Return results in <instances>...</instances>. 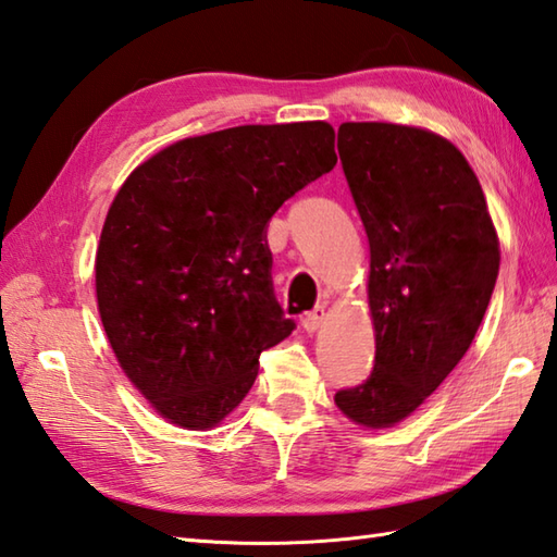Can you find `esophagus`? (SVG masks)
Wrapping results in <instances>:
<instances>
[{
  "mask_svg": "<svg viewBox=\"0 0 557 557\" xmlns=\"http://www.w3.org/2000/svg\"><path fill=\"white\" fill-rule=\"evenodd\" d=\"M325 321H327V311H325V306H318V309H313L311 313H306L304 315V330L306 333H318V330H321L323 325H325Z\"/></svg>",
  "mask_w": 557,
  "mask_h": 557,
  "instance_id": "1",
  "label": "esophagus"
}]
</instances>
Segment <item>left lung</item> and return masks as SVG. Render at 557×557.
<instances>
[{"instance_id": "obj_1", "label": "left lung", "mask_w": 557, "mask_h": 557, "mask_svg": "<svg viewBox=\"0 0 557 557\" xmlns=\"http://www.w3.org/2000/svg\"><path fill=\"white\" fill-rule=\"evenodd\" d=\"M337 150L369 236L375 366L335 405L381 431L411 417L471 347L500 242L479 176L453 140L421 126L345 122Z\"/></svg>"}]
</instances>
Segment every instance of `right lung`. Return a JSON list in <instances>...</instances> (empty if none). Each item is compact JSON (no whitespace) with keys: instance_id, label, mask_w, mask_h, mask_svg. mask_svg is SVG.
Instances as JSON below:
<instances>
[{"instance_id":"1","label":"right lung","mask_w":557,"mask_h":557,"mask_svg":"<svg viewBox=\"0 0 557 557\" xmlns=\"http://www.w3.org/2000/svg\"><path fill=\"white\" fill-rule=\"evenodd\" d=\"M335 164L327 122L246 124L176 140L126 176L100 232L98 313L164 421L215 429L251 389L260 351L292 335L265 227Z\"/></svg>"}]
</instances>
